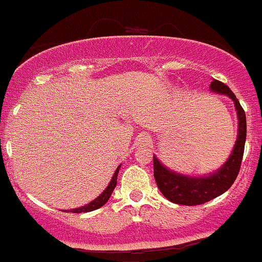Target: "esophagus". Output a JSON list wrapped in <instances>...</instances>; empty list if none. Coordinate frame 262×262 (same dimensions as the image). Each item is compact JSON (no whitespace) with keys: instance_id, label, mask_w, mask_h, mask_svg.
I'll return each mask as SVG.
<instances>
[{"instance_id":"esophagus-1","label":"esophagus","mask_w":262,"mask_h":262,"mask_svg":"<svg viewBox=\"0 0 262 262\" xmlns=\"http://www.w3.org/2000/svg\"><path fill=\"white\" fill-rule=\"evenodd\" d=\"M150 142H151V139H150L147 135H140V136L136 139V145L139 147L149 146Z\"/></svg>"}]
</instances>
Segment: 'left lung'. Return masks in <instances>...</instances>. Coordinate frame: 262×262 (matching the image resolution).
<instances>
[{
  "label": "left lung",
  "mask_w": 262,
  "mask_h": 262,
  "mask_svg": "<svg viewBox=\"0 0 262 262\" xmlns=\"http://www.w3.org/2000/svg\"><path fill=\"white\" fill-rule=\"evenodd\" d=\"M210 90L216 94L227 95L234 103L238 118L237 140L227 162L216 170L204 176H188L176 172L165 167L154 155V177L158 188L164 198L180 205H200L218 198L229 190L239 172L247 132L245 111L232 90L223 82L213 80Z\"/></svg>",
  "instance_id": "obj_1"
}]
</instances>
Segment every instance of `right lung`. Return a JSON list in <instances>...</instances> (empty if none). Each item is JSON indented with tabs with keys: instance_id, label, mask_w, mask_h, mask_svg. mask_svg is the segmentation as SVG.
<instances>
[{
	"instance_id": "add662e5",
	"label": "right lung",
	"mask_w": 262,
	"mask_h": 262,
	"mask_svg": "<svg viewBox=\"0 0 262 262\" xmlns=\"http://www.w3.org/2000/svg\"><path fill=\"white\" fill-rule=\"evenodd\" d=\"M120 168H121V164L117 167V169H116L112 180H111V182L108 183V186L105 187V190L103 191V192L100 193L97 199H94L93 201H90V203L86 204V205L80 206V208H76V209H71V210H66V211H70V213H89V211L97 210V209L102 208V206L104 205L108 200H110L111 195H112L113 190H115L116 185H117V176H118V172H120Z\"/></svg>"
}]
</instances>
